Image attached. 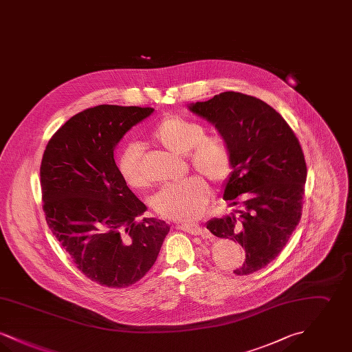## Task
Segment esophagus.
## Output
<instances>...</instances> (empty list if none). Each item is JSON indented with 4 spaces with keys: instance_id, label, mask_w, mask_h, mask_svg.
<instances>
[{
    "instance_id": "esophagus-1",
    "label": "esophagus",
    "mask_w": 352,
    "mask_h": 352,
    "mask_svg": "<svg viewBox=\"0 0 352 352\" xmlns=\"http://www.w3.org/2000/svg\"><path fill=\"white\" fill-rule=\"evenodd\" d=\"M177 228L182 230L184 232L195 234V236H197V234L201 236V237H208V236H210L208 231L204 230L203 227L198 226V224H177Z\"/></svg>"
}]
</instances>
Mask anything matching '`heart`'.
Segmentation results:
<instances>
[{"label":"heart","instance_id":"heart-1","mask_svg":"<svg viewBox=\"0 0 352 352\" xmlns=\"http://www.w3.org/2000/svg\"><path fill=\"white\" fill-rule=\"evenodd\" d=\"M153 137L168 151L188 155L192 170L212 184H223L231 174L232 155L227 144L218 137H206V129L197 122L168 116L157 125ZM141 155L142 149L138 144H129L118 155V170L132 187H144L148 184ZM208 199L207 184L199 177H191L161 188L153 197L151 206L165 218L192 221L203 214Z\"/></svg>","mask_w":352,"mask_h":352}]
</instances>
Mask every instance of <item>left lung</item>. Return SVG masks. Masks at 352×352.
I'll return each instance as SVG.
<instances>
[{
	"instance_id": "left-lung-1",
	"label": "left lung",
	"mask_w": 352,
	"mask_h": 352,
	"mask_svg": "<svg viewBox=\"0 0 352 352\" xmlns=\"http://www.w3.org/2000/svg\"><path fill=\"white\" fill-rule=\"evenodd\" d=\"M187 108L212 124L231 151L223 184L231 211L206 226L241 244L245 261L234 273L250 274L280 254L300 223L307 174L301 145L283 116L253 96L230 91Z\"/></svg>"
}]
</instances>
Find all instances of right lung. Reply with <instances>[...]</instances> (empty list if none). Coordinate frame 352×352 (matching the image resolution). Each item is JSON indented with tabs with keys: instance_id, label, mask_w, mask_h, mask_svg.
<instances>
[{
	"instance_id": "right-lung-1",
	"label": "right lung",
	"mask_w": 352,
	"mask_h": 352,
	"mask_svg": "<svg viewBox=\"0 0 352 352\" xmlns=\"http://www.w3.org/2000/svg\"><path fill=\"white\" fill-rule=\"evenodd\" d=\"M153 108L98 105L51 137L41 164L46 221L76 268L108 287H128L153 267L170 231L126 186L115 149Z\"/></svg>"
}]
</instances>
